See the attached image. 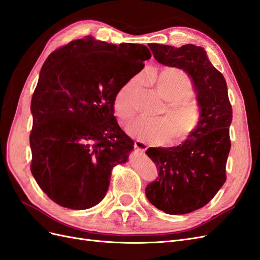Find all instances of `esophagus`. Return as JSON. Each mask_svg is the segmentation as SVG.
<instances>
[{
    "instance_id": "1",
    "label": "esophagus",
    "mask_w": 260,
    "mask_h": 260,
    "mask_svg": "<svg viewBox=\"0 0 260 260\" xmlns=\"http://www.w3.org/2000/svg\"><path fill=\"white\" fill-rule=\"evenodd\" d=\"M134 146H135V148H136V149L141 150V151H145V150H147V148H148L147 144L144 143V142H142V141H135Z\"/></svg>"
}]
</instances>
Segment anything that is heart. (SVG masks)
I'll return each instance as SVG.
<instances>
[{
	"mask_svg": "<svg viewBox=\"0 0 260 260\" xmlns=\"http://www.w3.org/2000/svg\"><path fill=\"white\" fill-rule=\"evenodd\" d=\"M149 82L168 104L162 111L165 117L147 121L137 118L126 125L128 135L144 142L161 145L170 139L171 145H181L197 134L203 122V110L194 100L193 86L184 71L168 67L152 71ZM139 89L138 79H132L118 90L113 101V110L123 121L135 113V99Z\"/></svg>",
	"mask_w": 260,
	"mask_h": 260,
	"instance_id": "obj_1",
	"label": "heart"
}]
</instances>
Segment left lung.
I'll return each instance as SVG.
<instances>
[{
	"label": "left lung",
	"mask_w": 260,
	"mask_h": 260,
	"mask_svg": "<svg viewBox=\"0 0 260 260\" xmlns=\"http://www.w3.org/2000/svg\"><path fill=\"white\" fill-rule=\"evenodd\" d=\"M148 46L159 63L188 73L203 110L201 127L188 142L146 151L158 169L156 180L145 189L148 201L167 214H187L208 204L226 180L233 118L228 85L200 46Z\"/></svg>",
	"instance_id": "8db88e82"
}]
</instances>
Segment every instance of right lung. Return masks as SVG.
I'll return each instance as SVG.
<instances>
[{"instance_id": "right-lung-1", "label": "right lung", "mask_w": 260, "mask_h": 260, "mask_svg": "<svg viewBox=\"0 0 260 260\" xmlns=\"http://www.w3.org/2000/svg\"><path fill=\"white\" fill-rule=\"evenodd\" d=\"M150 57L145 45L86 36L46 59L30 103V171L55 203L86 210L105 197L113 167L134 148L113 101Z\"/></svg>"}]
</instances>
